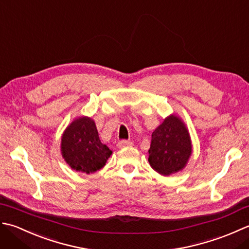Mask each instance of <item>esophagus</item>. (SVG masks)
Wrapping results in <instances>:
<instances>
[{
  "label": "esophagus",
  "mask_w": 249,
  "mask_h": 249,
  "mask_svg": "<svg viewBox=\"0 0 249 249\" xmlns=\"http://www.w3.org/2000/svg\"><path fill=\"white\" fill-rule=\"evenodd\" d=\"M131 145H132V142H131V141H125V140L120 141L119 143H118V147H119V148H124V147L131 146Z\"/></svg>",
  "instance_id": "34e87169"
}]
</instances>
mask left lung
<instances>
[{
	"label": "left lung",
	"mask_w": 249,
	"mask_h": 249,
	"mask_svg": "<svg viewBox=\"0 0 249 249\" xmlns=\"http://www.w3.org/2000/svg\"><path fill=\"white\" fill-rule=\"evenodd\" d=\"M191 151L190 135L185 124L171 115L151 134L148 161L156 172L169 176L184 169Z\"/></svg>",
	"instance_id": "1"
}]
</instances>
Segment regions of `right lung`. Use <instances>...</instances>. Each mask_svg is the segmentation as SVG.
I'll return each mask as SVG.
<instances>
[{
  "label": "right lung",
  "instance_id": "1",
  "mask_svg": "<svg viewBox=\"0 0 249 249\" xmlns=\"http://www.w3.org/2000/svg\"><path fill=\"white\" fill-rule=\"evenodd\" d=\"M61 154L73 170L90 174L102 169L111 150L101 143L94 121L79 117L63 132Z\"/></svg>",
  "mask_w": 249,
  "mask_h": 249
}]
</instances>
